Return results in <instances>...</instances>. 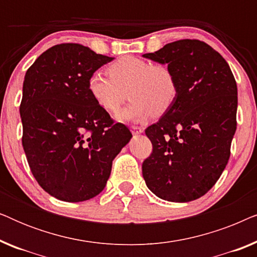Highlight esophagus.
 <instances>
[{
  "label": "esophagus",
  "instance_id": "34e87169",
  "mask_svg": "<svg viewBox=\"0 0 257 257\" xmlns=\"http://www.w3.org/2000/svg\"><path fill=\"white\" fill-rule=\"evenodd\" d=\"M131 132L133 135H142L144 132V128L139 127V126H131Z\"/></svg>",
  "mask_w": 257,
  "mask_h": 257
}]
</instances>
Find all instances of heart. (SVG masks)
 <instances>
[{
    "label": "heart",
    "mask_w": 257,
    "mask_h": 257,
    "mask_svg": "<svg viewBox=\"0 0 257 257\" xmlns=\"http://www.w3.org/2000/svg\"><path fill=\"white\" fill-rule=\"evenodd\" d=\"M110 78L99 71L87 79V92L100 108L115 112L124 101V91L132 103L117 114L120 121H144L163 114L178 96L174 73L165 65H153L139 57L125 56L107 68Z\"/></svg>",
    "instance_id": "obj_1"
}]
</instances>
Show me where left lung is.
<instances>
[{
	"mask_svg": "<svg viewBox=\"0 0 257 257\" xmlns=\"http://www.w3.org/2000/svg\"><path fill=\"white\" fill-rule=\"evenodd\" d=\"M143 57L167 64L178 83L173 105L145 131L153 152L143 163V177L158 198L193 201L215 185L229 159L236 82L222 56L198 40L168 43Z\"/></svg>",
	"mask_w": 257,
	"mask_h": 257,
	"instance_id": "obj_1",
	"label": "left lung"
}]
</instances>
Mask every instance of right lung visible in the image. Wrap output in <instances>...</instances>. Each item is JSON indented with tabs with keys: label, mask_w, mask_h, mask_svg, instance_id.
<instances>
[{
	"label": "right lung",
	"mask_w": 257,
	"mask_h": 257,
	"mask_svg": "<svg viewBox=\"0 0 257 257\" xmlns=\"http://www.w3.org/2000/svg\"><path fill=\"white\" fill-rule=\"evenodd\" d=\"M111 61L84 45L59 44L44 51L24 76V152L41 187L62 201L99 194L112 161L132 138L87 92L91 73Z\"/></svg>",
	"instance_id": "obj_1"
}]
</instances>
